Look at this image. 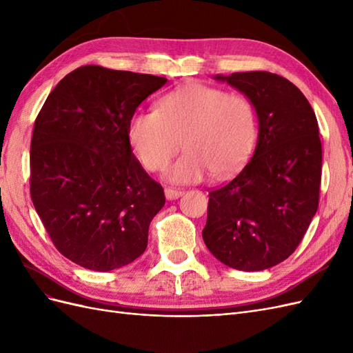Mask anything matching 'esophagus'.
<instances>
[{"label": "esophagus", "mask_w": 353, "mask_h": 353, "mask_svg": "<svg viewBox=\"0 0 353 353\" xmlns=\"http://www.w3.org/2000/svg\"><path fill=\"white\" fill-rule=\"evenodd\" d=\"M184 194V190H179V188H170V187H166L165 188V196L168 200H174V199H178L179 196Z\"/></svg>", "instance_id": "obj_1"}]
</instances>
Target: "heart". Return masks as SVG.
Wrapping results in <instances>:
<instances>
[{
    "label": "heart",
    "instance_id": "b5f03b06",
    "mask_svg": "<svg viewBox=\"0 0 353 353\" xmlns=\"http://www.w3.org/2000/svg\"><path fill=\"white\" fill-rule=\"evenodd\" d=\"M258 113L244 94L187 83L166 94L157 110L138 112L128 123L132 152L148 172L168 170L172 183H197L213 172L228 178L248 162L258 140Z\"/></svg>",
    "mask_w": 353,
    "mask_h": 353
}]
</instances>
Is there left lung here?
Masks as SVG:
<instances>
[{"instance_id": "left-lung-1", "label": "left lung", "mask_w": 353, "mask_h": 353, "mask_svg": "<svg viewBox=\"0 0 353 353\" xmlns=\"http://www.w3.org/2000/svg\"><path fill=\"white\" fill-rule=\"evenodd\" d=\"M254 104L259 135L241 172L209 193L201 236L218 261L262 271L285 261L318 209L323 147L316 116L302 91L271 72L215 77Z\"/></svg>"}]
</instances>
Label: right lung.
Segmentation results:
<instances>
[{"label":"right lung","instance_id":"add662e5","mask_svg":"<svg viewBox=\"0 0 353 353\" xmlns=\"http://www.w3.org/2000/svg\"><path fill=\"white\" fill-rule=\"evenodd\" d=\"M166 78L88 65L50 92L30 141V197L66 258L92 271L134 262L165 205L128 140V123Z\"/></svg>","mask_w":353,"mask_h":353}]
</instances>
